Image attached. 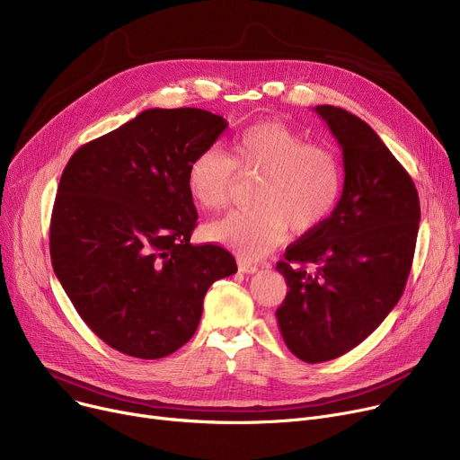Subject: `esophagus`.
Returning <instances> with one entry per match:
<instances>
[{
	"label": "esophagus",
	"mask_w": 460,
	"mask_h": 460,
	"mask_svg": "<svg viewBox=\"0 0 460 460\" xmlns=\"http://www.w3.org/2000/svg\"><path fill=\"white\" fill-rule=\"evenodd\" d=\"M238 270L244 272V274H255L259 270L257 264L246 261V259H238Z\"/></svg>",
	"instance_id": "1"
}]
</instances>
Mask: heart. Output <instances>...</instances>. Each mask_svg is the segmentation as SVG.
I'll list each match as a JSON object with an SVG mask.
<instances>
[{
  "instance_id": "b5f03b06",
  "label": "heart",
  "mask_w": 460,
  "mask_h": 460,
  "mask_svg": "<svg viewBox=\"0 0 460 460\" xmlns=\"http://www.w3.org/2000/svg\"><path fill=\"white\" fill-rule=\"evenodd\" d=\"M240 175H261L253 190L255 208L233 210L205 227L210 243L244 257H262L293 233L321 227L341 198L343 167L326 145L278 120H262L233 139L231 155L210 145L188 167V190L205 210L227 205Z\"/></svg>"
}]
</instances>
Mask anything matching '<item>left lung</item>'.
<instances>
[{"label":"left lung","instance_id":"1","mask_svg":"<svg viewBox=\"0 0 460 460\" xmlns=\"http://www.w3.org/2000/svg\"><path fill=\"white\" fill-rule=\"evenodd\" d=\"M315 111L343 149V193L328 220L276 264L288 287L278 326L307 364L343 356L388 317L412 269L420 229L414 181L376 132L343 108Z\"/></svg>","mask_w":460,"mask_h":460}]
</instances>
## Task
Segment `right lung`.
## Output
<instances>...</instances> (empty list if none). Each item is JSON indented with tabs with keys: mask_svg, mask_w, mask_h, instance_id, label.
I'll use <instances>...</instances> for the list:
<instances>
[{
	"mask_svg": "<svg viewBox=\"0 0 460 460\" xmlns=\"http://www.w3.org/2000/svg\"><path fill=\"white\" fill-rule=\"evenodd\" d=\"M227 128L199 108L145 110L70 156L50 222L52 267L84 323L141 359L196 333L208 287L236 272L222 246L190 244L188 167Z\"/></svg>",
	"mask_w": 460,
	"mask_h": 460,
	"instance_id": "1",
	"label": "right lung"
}]
</instances>
